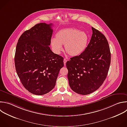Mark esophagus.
Returning a JSON list of instances; mask_svg holds the SVG:
<instances>
[{
  "label": "esophagus",
  "instance_id": "esophagus-1",
  "mask_svg": "<svg viewBox=\"0 0 127 127\" xmlns=\"http://www.w3.org/2000/svg\"><path fill=\"white\" fill-rule=\"evenodd\" d=\"M66 62H67V60H66V58H64V65H65V66L66 65Z\"/></svg>",
  "mask_w": 127,
  "mask_h": 127
}]
</instances>
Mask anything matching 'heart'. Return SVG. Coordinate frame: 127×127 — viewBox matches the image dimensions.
<instances>
[{
  "label": "heart",
  "instance_id": "heart-1",
  "mask_svg": "<svg viewBox=\"0 0 127 127\" xmlns=\"http://www.w3.org/2000/svg\"><path fill=\"white\" fill-rule=\"evenodd\" d=\"M87 42V34L74 28L60 30L57 32L56 37H53L51 40L52 49L55 53H60L63 44L65 45L66 51L73 56L79 55L85 50Z\"/></svg>",
  "mask_w": 127,
  "mask_h": 127
}]
</instances>
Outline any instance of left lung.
<instances>
[{
  "label": "left lung",
  "instance_id": "1",
  "mask_svg": "<svg viewBox=\"0 0 127 127\" xmlns=\"http://www.w3.org/2000/svg\"><path fill=\"white\" fill-rule=\"evenodd\" d=\"M92 35L87 47L80 55L66 64L69 86L81 95L96 91L106 79L111 63L108 41L99 30L92 27Z\"/></svg>",
  "mask_w": 127,
  "mask_h": 127
}]
</instances>
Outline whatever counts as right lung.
Here are the masks:
<instances>
[{
  "mask_svg": "<svg viewBox=\"0 0 127 127\" xmlns=\"http://www.w3.org/2000/svg\"><path fill=\"white\" fill-rule=\"evenodd\" d=\"M52 23H40L25 31L16 45L14 62L17 74L24 87L31 93L43 95L55 87L63 58L49 47Z\"/></svg>",
  "mask_w": 127,
  "mask_h": 127,
  "instance_id": "add662e5",
  "label": "right lung"
}]
</instances>
